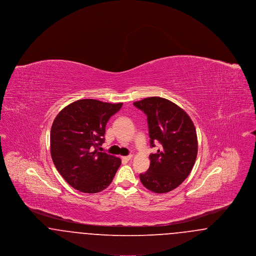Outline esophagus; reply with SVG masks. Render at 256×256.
Returning a JSON list of instances; mask_svg holds the SVG:
<instances>
[{
  "label": "esophagus",
  "instance_id": "obj_1",
  "mask_svg": "<svg viewBox=\"0 0 256 256\" xmlns=\"http://www.w3.org/2000/svg\"><path fill=\"white\" fill-rule=\"evenodd\" d=\"M132 158V156L130 154V156H122V160H124V161H130V159Z\"/></svg>",
  "mask_w": 256,
  "mask_h": 256
}]
</instances>
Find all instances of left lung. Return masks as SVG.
Segmentation results:
<instances>
[{
    "label": "left lung",
    "instance_id": "left-lung-1",
    "mask_svg": "<svg viewBox=\"0 0 256 256\" xmlns=\"http://www.w3.org/2000/svg\"><path fill=\"white\" fill-rule=\"evenodd\" d=\"M134 104L148 117L150 146L160 144L158 152L150 154V168L140 174V180L152 192L168 193L185 180L195 164L194 122L182 108L164 98H146Z\"/></svg>",
    "mask_w": 256,
    "mask_h": 256
}]
</instances>
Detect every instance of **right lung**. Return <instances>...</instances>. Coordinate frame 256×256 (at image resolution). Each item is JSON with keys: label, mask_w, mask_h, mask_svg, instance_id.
<instances>
[{"label": "right lung", "mask_w": 256, "mask_h": 256, "mask_svg": "<svg viewBox=\"0 0 256 256\" xmlns=\"http://www.w3.org/2000/svg\"><path fill=\"white\" fill-rule=\"evenodd\" d=\"M122 102L78 100L64 108L50 128V156L56 168L73 188L95 194L110 185L121 159L98 152L106 126Z\"/></svg>", "instance_id": "obj_1"}]
</instances>
